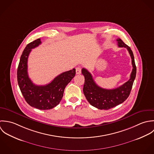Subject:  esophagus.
Here are the masks:
<instances>
[{"mask_svg": "<svg viewBox=\"0 0 154 154\" xmlns=\"http://www.w3.org/2000/svg\"><path fill=\"white\" fill-rule=\"evenodd\" d=\"M75 71H76V74H81V71H82V69L80 67H77L75 69Z\"/></svg>", "mask_w": 154, "mask_h": 154, "instance_id": "1", "label": "esophagus"}]
</instances>
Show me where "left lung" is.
<instances>
[{"label": "left lung", "mask_w": 154, "mask_h": 154, "mask_svg": "<svg viewBox=\"0 0 154 154\" xmlns=\"http://www.w3.org/2000/svg\"><path fill=\"white\" fill-rule=\"evenodd\" d=\"M117 41L119 47L125 48L127 49L131 58L133 69L130 74V78L127 82L116 89H103L96 85L92 74L88 69L84 68L82 69V73L85 79L83 89L84 94L91 105L99 109H109L125 101L130 95L136 77V66L132 51L122 39L118 38Z\"/></svg>", "instance_id": "left-lung-1"}]
</instances>
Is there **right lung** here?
Listing matches in <instances>:
<instances>
[{
    "instance_id": "1",
    "label": "right lung",
    "mask_w": 154,
    "mask_h": 154,
    "mask_svg": "<svg viewBox=\"0 0 154 154\" xmlns=\"http://www.w3.org/2000/svg\"><path fill=\"white\" fill-rule=\"evenodd\" d=\"M40 44V39L38 38L28 44L24 49L18 66L17 80L26 101L32 107L46 110L51 109L60 103L65 87L75 76V69L62 72L48 85H34L29 77L27 61L31 49Z\"/></svg>"
}]
</instances>
